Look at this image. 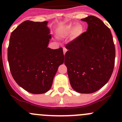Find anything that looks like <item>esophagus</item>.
I'll use <instances>...</instances> for the list:
<instances>
[{
  "label": "esophagus",
  "instance_id": "esophagus-1",
  "mask_svg": "<svg viewBox=\"0 0 122 122\" xmlns=\"http://www.w3.org/2000/svg\"><path fill=\"white\" fill-rule=\"evenodd\" d=\"M66 51H67V49H66L65 48H63V54H64V55L65 54Z\"/></svg>",
  "mask_w": 122,
  "mask_h": 122
}]
</instances>
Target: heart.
<instances>
[{
    "label": "heart",
    "mask_w": 122,
    "mask_h": 122,
    "mask_svg": "<svg viewBox=\"0 0 122 122\" xmlns=\"http://www.w3.org/2000/svg\"><path fill=\"white\" fill-rule=\"evenodd\" d=\"M73 29H74V27H73V26H71V25H68L66 26L64 29H63V33H64V34H68V33H71V32L73 30ZM74 32H75L76 33H79L80 30H79V27H76V29H75V30H74Z\"/></svg>",
    "instance_id": "heart-1"
}]
</instances>
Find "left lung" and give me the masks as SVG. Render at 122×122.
<instances>
[{"mask_svg":"<svg viewBox=\"0 0 122 122\" xmlns=\"http://www.w3.org/2000/svg\"><path fill=\"white\" fill-rule=\"evenodd\" d=\"M81 20L88 28L65 46V65L72 88L79 93H92L109 80L116 49L111 32L101 19L89 16Z\"/></svg>","mask_w":122,"mask_h":122,"instance_id":"left-lung-1","label":"left lung"}]
</instances>
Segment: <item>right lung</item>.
I'll return each instance as SVG.
<instances>
[{
  "mask_svg": "<svg viewBox=\"0 0 122 122\" xmlns=\"http://www.w3.org/2000/svg\"><path fill=\"white\" fill-rule=\"evenodd\" d=\"M48 23L24 21L10 38L8 61L11 75L20 87L33 94L49 90L58 68L64 62L62 48H48L51 39Z\"/></svg>",
  "mask_w": 122,
  "mask_h": 122,
  "instance_id": "obj_1",
  "label": "right lung"
}]
</instances>
